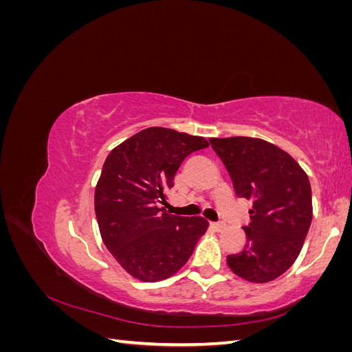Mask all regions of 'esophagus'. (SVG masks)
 Returning a JSON list of instances; mask_svg holds the SVG:
<instances>
[{"mask_svg": "<svg viewBox=\"0 0 352 352\" xmlns=\"http://www.w3.org/2000/svg\"><path fill=\"white\" fill-rule=\"evenodd\" d=\"M225 226H226V225H225V223H223V221H212V223H211V228L214 229L216 232H221L223 229H225Z\"/></svg>", "mask_w": 352, "mask_h": 352, "instance_id": "obj_1", "label": "esophagus"}]
</instances>
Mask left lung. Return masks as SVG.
Listing matches in <instances>:
<instances>
[{
    "label": "left lung",
    "instance_id": "left-lung-1",
    "mask_svg": "<svg viewBox=\"0 0 352 352\" xmlns=\"http://www.w3.org/2000/svg\"><path fill=\"white\" fill-rule=\"evenodd\" d=\"M226 166L235 192L252 201L247 245L228 255V265L252 283L274 280L301 252L313 219L307 173L286 151L248 136L210 138Z\"/></svg>",
    "mask_w": 352,
    "mask_h": 352
}]
</instances>
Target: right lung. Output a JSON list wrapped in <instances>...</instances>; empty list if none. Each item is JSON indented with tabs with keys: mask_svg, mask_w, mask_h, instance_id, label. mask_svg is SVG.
<instances>
[{
	"mask_svg": "<svg viewBox=\"0 0 352 352\" xmlns=\"http://www.w3.org/2000/svg\"><path fill=\"white\" fill-rule=\"evenodd\" d=\"M208 145L202 136L154 126L117 145L105 158L95 186V216L105 247L135 279L170 278L206 233L204 217L170 214L166 192L184 160Z\"/></svg>",
	"mask_w": 352,
	"mask_h": 352,
	"instance_id": "add662e5",
	"label": "right lung"
}]
</instances>
